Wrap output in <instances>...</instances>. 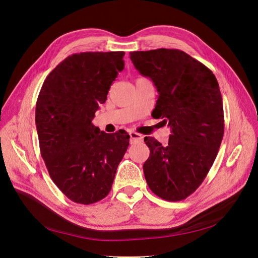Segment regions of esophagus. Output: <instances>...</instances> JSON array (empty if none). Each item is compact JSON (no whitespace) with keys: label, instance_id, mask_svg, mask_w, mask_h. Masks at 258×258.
Instances as JSON below:
<instances>
[{"label":"esophagus","instance_id":"obj_1","mask_svg":"<svg viewBox=\"0 0 258 258\" xmlns=\"http://www.w3.org/2000/svg\"><path fill=\"white\" fill-rule=\"evenodd\" d=\"M130 137H131V143H136V142H141L143 140V136L136 132H131L130 133Z\"/></svg>","mask_w":258,"mask_h":258}]
</instances>
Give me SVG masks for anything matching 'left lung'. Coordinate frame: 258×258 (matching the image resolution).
Returning <instances> with one entry per match:
<instances>
[{"label":"left lung","mask_w":258,"mask_h":258,"mask_svg":"<svg viewBox=\"0 0 258 258\" xmlns=\"http://www.w3.org/2000/svg\"><path fill=\"white\" fill-rule=\"evenodd\" d=\"M135 68L159 93L154 115L171 128L168 144L145 137L150 158L143 165L151 190L177 202L205 180L224 135L223 99L210 69L178 49L130 52Z\"/></svg>","instance_id":"obj_1"}]
</instances>
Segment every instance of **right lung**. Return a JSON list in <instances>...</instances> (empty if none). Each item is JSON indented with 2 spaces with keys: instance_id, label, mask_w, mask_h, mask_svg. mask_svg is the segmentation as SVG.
Returning a JSON list of instances; mask_svg holds the SVG:
<instances>
[{
  "instance_id": "add662e5",
  "label": "right lung",
  "mask_w": 258,
  "mask_h": 258,
  "mask_svg": "<svg viewBox=\"0 0 258 258\" xmlns=\"http://www.w3.org/2000/svg\"><path fill=\"white\" fill-rule=\"evenodd\" d=\"M123 56V51L72 54L47 76L37 97L40 155L54 184L78 204L108 195L130 144L124 131L106 134L92 123L124 69Z\"/></svg>"
}]
</instances>
